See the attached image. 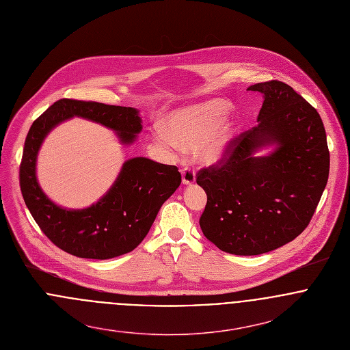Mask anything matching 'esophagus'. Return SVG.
Masks as SVG:
<instances>
[{
    "instance_id": "obj_1",
    "label": "esophagus",
    "mask_w": 350,
    "mask_h": 350,
    "mask_svg": "<svg viewBox=\"0 0 350 350\" xmlns=\"http://www.w3.org/2000/svg\"><path fill=\"white\" fill-rule=\"evenodd\" d=\"M182 180L185 185L196 183V171L191 167H186L182 170Z\"/></svg>"
}]
</instances>
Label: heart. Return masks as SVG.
I'll return each instance as SVG.
<instances>
[{
  "label": "heart",
  "mask_w": 350,
  "mask_h": 350,
  "mask_svg": "<svg viewBox=\"0 0 350 350\" xmlns=\"http://www.w3.org/2000/svg\"><path fill=\"white\" fill-rule=\"evenodd\" d=\"M229 117V106L221 100L200 102L171 113L165 120V129L157 131L153 140L167 150L200 147V159L204 164L222 161L232 150L236 131L224 126Z\"/></svg>",
  "instance_id": "obj_1"
}]
</instances>
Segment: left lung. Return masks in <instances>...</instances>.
Here are the masks:
<instances>
[{"label": "left lung", "instance_id": "8db88e82", "mask_svg": "<svg viewBox=\"0 0 350 350\" xmlns=\"http://www.w3.org/2000/svg\"><path fill=\"white\" fill-rule=\"evenodd\" d=\"M248 90L264 98L258 125L237 136L222 161L197 174L207 196L200 218L204 237L239 256L297 239L314 215L330 167L323 122L307 100L280 81ZM268 145L275 146L269 155L254 156Z\"/></svg>", "mask_w": 350, "mask_h": 350}]
</instances>
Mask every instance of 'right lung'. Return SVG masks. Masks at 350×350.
<instances>
[{
	"label": "right lung",
	"mask_w": 350,
	"mask_h": 350,
	"mask_svg": "<svg viewBox=\"0 0 350 350\" xmlns=\"http://www.w3.org/2000/svg\"><path fill=\"white\" fill-rule=\"evenodd\" d=\"M72 117L92 120L117 132L131 144L142 132L139 110L93 100H56L32 124L20 164L24 202L42 232L62 250L82 258L106 260L135 250L148 234L161 207L182 182L175 165L133 157L124 163L116 182L97 203L81 210L64 208L43 193L36 159L46 136Z\"/></svg>",
	"instance_id": "obj_1"
}]
</instances>
